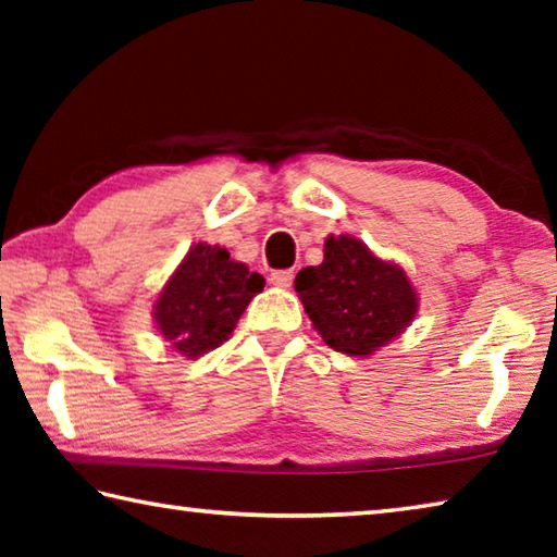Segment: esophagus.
<instances>
[{
    "mask_svg": "<svg viewBox=\"0 0 557 557\" xmlns=\"http://www.w3.org/2000/svg\"><path fill=\"white\" fill-rule=\"evenodd\" d=\"M292 280H295V272H292V270H275V272H270V282H272V285H275V287H289Z\"/></svg>",
    "mask_w": 557,
    "mask_h": 557,
    "instance_id": "1",
    "label": "esophagus"
}]
</instances>
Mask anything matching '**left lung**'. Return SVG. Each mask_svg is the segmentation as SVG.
<instances>
[{
  "mask_svg": "<svg viewBox=\"0 0 557 557\" xmlns=\"http://www.w3.org/2000/svg\"><path fill=\"white\" fill-rule=\"evenodd\" d=\"M295 289L324 342L348 356L373 354L418 312L405 272L348 235L326 238L324 262L301 270Z\"/></svg>",
  "mask_w": 557,
  "mask_h": 557,
  "instance_id": "obj_1",
  "label": "left lung"
}]
</instances>
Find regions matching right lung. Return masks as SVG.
<instances>
[{
	"label": "right lung",
	"mask_w": 557,
	"mask_h": 557,
	"mask_svg": "<svg viewBox=\"0 0 557 557\" xmlns=\"http://www.w3.org/2000/svg\"><path fill=\"white\" fill-rule=\"evenodd\" d=\"M265 287L219 245H194L157 299L154 319L178 354L201 356L231 336L245 307Z\"/></svg>",
	"instance_id": "1"
}]
</instances>
